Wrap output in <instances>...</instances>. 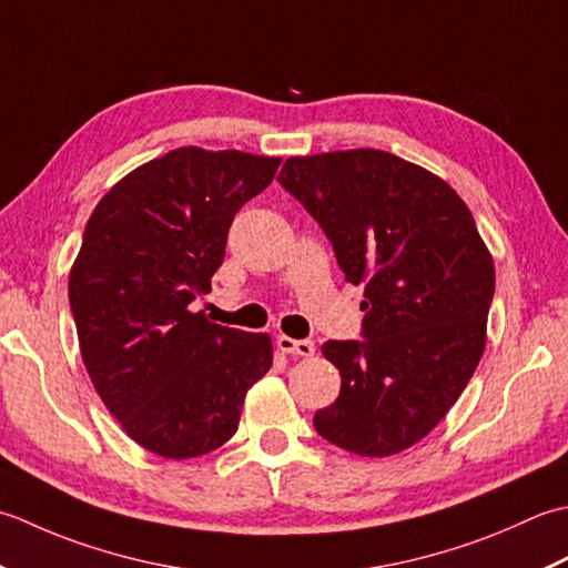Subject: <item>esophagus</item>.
<instances>
[{
	"mask_svg": "<svg viewBox=\"0 0 568 568\" xmlns=\"http://www.w3.org/2000/svg\"><path fill=\"white\" fill-rule=\"evenodd\" d=\"M276 345H280V351L286 355H301V357L314 355V343L311 341H294V338H288V335H280Z\"/></svg>",
	"mask_w": 568,
	"mask_h": 568,
	"instance_id": "34e87169",
	"label": "esophagus"
}]
</instances>
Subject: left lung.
I'll return each instance as SVG.
<instances>
[{"instance_id":"obj_1","label":"left lung","mask_w":568,"mask_h":568,"mask_svg":"<svg viewBox=\"0 0 568 568\" xmlns=\"http://www.w3.org/2000/svg\"><path fill=\"white\" fill-rule=\"evenodd\" d=\"M365 286L361 341H326L341 395L314 429L357 456L414 446L476 373L495 267L476 220L434 173L379 149L288 159L276 176Z\"/></svg>"}]
</instances>
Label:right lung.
Instances as JSON below:
<instances>
[{
  "instance_id": "1",
  "label": "right lung",
  "mask_w": 568,
  "mask_h": 568,
  "mask_svg": "<svg viewBox=\"0 0 568 568\" xmlns=\"http://www.w3.org/2000/svg\"><path fill=\"white\" fill-rule=\"evenodd\" d=\"M280 164L181 146L122 179L88 220L68 282L80 355L110 414L156 456L223 446L272 367L267 335L207 323L191 304L211 292L235 213Z\"/></svg>"
}]
</instances>
